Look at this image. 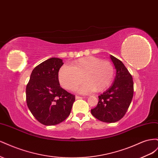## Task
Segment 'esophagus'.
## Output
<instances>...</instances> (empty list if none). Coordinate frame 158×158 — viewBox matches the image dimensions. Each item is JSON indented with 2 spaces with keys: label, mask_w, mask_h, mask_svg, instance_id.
Instances as JSON below:
<instances>
[{
  "label": "esophagus",
  "mask_w": 158,
  "mask_h": 158,
  "mask_svg": "<svg viewBox=\"0 0 158 158\" xmlns=\"http://www.w3.org/2000/svg\"><path fill=\"white\" fill-rule=\"evenodd\" d=\"M76 99H82L83 98L82 97H80V96H78V95H76Z\"/></svg>",
  "instance_id": "1"
}]
</instances>
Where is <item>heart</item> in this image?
I'll use <instances>...</instances> for the list:
<instances>
[{"mask_svg": "<svg viewBox=\"0 0 158 158\" xmlns=\"http://www.w3.org/2000/svg\"><path fill=\"white\" fill-rule=\"evenodd\" d=\"M114 69L111 62L98 57L88 56L80 59L69 65H63L59 72L60 85L66 89L74 90L84 81L78 89L82 94H88L97 89L102 91L111 84Z\"/></svg>", "mask_w": 158, "mask_h": 158, "instance_id": "1", "label": "heart"}]
</instances>
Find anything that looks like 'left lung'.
<instances>
[{"label": "left lung", "instance_id": "left-lung-1", "mask_svg": "<svg viewBox=\"0 0 158 158\" xmlns=\"http://www.w3.org/2000/svg\"><path fill=\"white\" fill-rule=\"evenodd\" d=\"M116 69L112 85L98 96L97 106L91 109L92 115L105 123H115L125 115L130 106L134 94L131 74L122 62L110 55Z\"/></svg>", "mask_w": 158, "mask_h": 158}]
</instances>
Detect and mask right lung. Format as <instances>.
Returning <instances> with one entry per match:
<instances>
[{
    "instance_id": "obj_1",
    "label": "right lung",
    "mask_w": 158,
    "mask_h": 158,
    "mask_svg": "<svg viewBox=\"0 0 158 158\" xmlns=\"http://www.w3.org/2000/svg\"><path fill=\"white\" fill-rule=\"evenodd\" d=\"M63 60L52 57L33 70L26 86V102L37 120L46 126L64 121L70 113L75 95L62 88L59 71Z\"/></svg>"
}]
</instances>
